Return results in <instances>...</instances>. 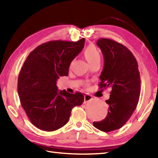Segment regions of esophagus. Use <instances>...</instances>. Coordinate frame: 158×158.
I'll list each match as a JSON object with an SVG mask.
<instances>
[{
	"label": "esophagus",
	"mask_w": 158,
	"mask_h": 158,
	"mask_svg": "<svg viewBox=\"0 0 158 158\" xmlns=\"http://www.w3.org/2000/svg\"><path fill=\"white\" fill-rule=\"evenodd\" d=\"M92 99H93V98H92L91 95H90L89 94L85 95H84V103H87L88 102L92 100Z\"/></svg>",
	"instance_id": "obj_1"
}]
</instances>
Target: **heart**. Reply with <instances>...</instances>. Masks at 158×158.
Here are the masks:
<instances>
[{
  "label": "heart",
  "instance_id": "b5f03b06",
  "mask_svg": "<svg viewBox=\"0 0 158 158\" xmlns=\"http://www.w3.org/2000/svg\"><path fill=\"white\" fill-rule=\"evenodd\" d=\"M84 56L88 62L90 64L95 61L100 60V54L94 45L90 44L85 48L84 52Z\"/></svg>",
  "mask_w": 158,
  "mask_h": 158
}]
</instances>
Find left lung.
I'll use <instances>...</instances> for the list:
<instances>
[{"mask_svg": "<svg viewBox=\"0 0 158 158\" xmlns=\"http://www.w3.org/2000/svg\"><path fill=\"white\" fill-rule=\"evenodd\" d=\"M104 56V67L100 88H111L110 98L106 100L109 108L105 119L93 122V126L108 132L122 127L132 116L140 95V74L132 53L124 45L110 39L97 42Z\"/></svg>", "mask_w": 158, "mask_h": 158, "instance_id": "1", "label": "left lung"}]
</instances>
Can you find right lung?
Instances as JSON below:
<instances>
[{
  "mask_svg": "<svg viewBox=\"0 0 158 158\" xmlns=\"http://www.w3.org/2000/svg\"><path fill=\"white\" fill-rule=\"evenodd\" d=\"M84 43V38L49 41L37 47L23 63L18 77V94L28 118L39 129L52 132L63 127L73 107L84 102L81 93L58 91L56 81L68 75L69 65Z\"/></svg>",
  "mask_w": 158,
  "mask_h": 158,
  "instance_id": "add662e5",
  "label": "right lung"
}]
</instances>
